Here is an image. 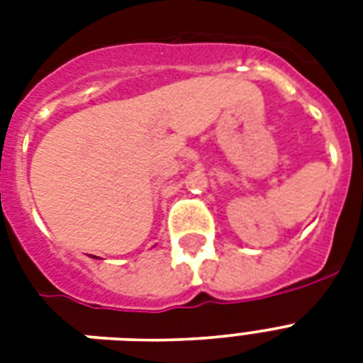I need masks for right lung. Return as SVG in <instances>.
I'll use <instances>...</instances> for the list:
<instances>
[{
    "label": "right lung",
    "instance_id": "right-lung-1",
    "mask_svg": "<svg viewBox=\"0 0 363 363\" xmlns=\"http://www.w3.org/2000/svg\"><path fill=\"white\" fill-rule=\"evenodd\" d=\"M92 258H94V256H92Z\"/></svg>",
    "mask_w": 363,
    "mask_h": 363
}]
</instances>
